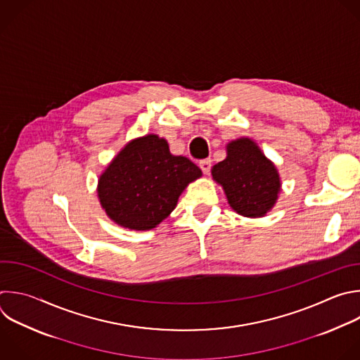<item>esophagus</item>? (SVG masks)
Wrapping results in <instances>:
<instances>
[{
	"mask_svg": "<svg viewBox=\"0 0 360 360\" xmlns=\"http://www.w3.org/2000/svg\"><path fill=\"white\" fill-rule=\"evenodd\" d=\"M199 167H200V169L203 171V174H209V171H210V167H212V161H210L209 158H206V160H202V161L199 162Z\"/></svg>",
	"mask_w": 360,
	"mask_h": 360,
	"instance_id": "obj_1",
	"label": "esophagus"
}]
</instances>
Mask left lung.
I'll return each instance as SVG.
<instances>
[{
    "label": "left lung",
    "mask_w": 360,
    "mask_h": 360,
    "mask_svg": "<svg viewBox=\"0 0 360 360\" xmlns=\"http://www.w3.org/2000/svg\"><path fill=\"white\" fill-rule=\"evenodd\" d=\"M230 207L245 217H263L277 203L281 178L259 144L240 137L226 144V158L212 168Z\"/></svg>",
    "instance_id": "left-lung-1"
}]
</instances>
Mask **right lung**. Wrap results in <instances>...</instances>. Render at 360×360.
Segmentation results:
<instances>
[{
    "label": "right lung",
    "mask_w": 360,
    "mask_h": 360,
    "mask_svg": "<svg viewBox=\"0 0 360 360\" xmlns=\"http://www.w3.org/2000/svg\"><path fill=\"white\" fill-rule=\"evenodd\" d=\"M202 171L186 157L174 155L168 141L146 134L129 141L97 181L98 202L118 226L151 230L176 207L186 186Z\"/></svg>",
    "instance_id": "1"
}]
</instances>
